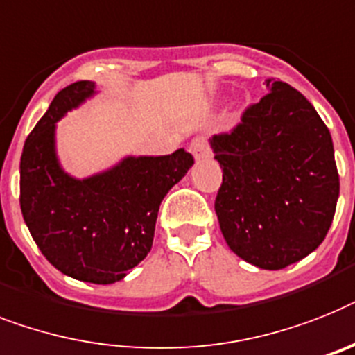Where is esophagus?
Instances as JSON below:
<instances>
[{
  "mask_svg": "<svg viewBox=\"0 0 355 355\" xmlns=\"http://www.w3.org/2000/svg\"><path fill=\"white\" fill-rule=\"evenodd\" d=\"M190 152H192V156L196 157V159H203V157H209L210 156V146H209V141H207V137L205 136H198L192 141V145H190Z\"/></svg>",
  "mask_w": 355,
  "mask_h": 355,
  "instance_id": "esophagus-1",
  "label": "esophagus"
}]
</instances>
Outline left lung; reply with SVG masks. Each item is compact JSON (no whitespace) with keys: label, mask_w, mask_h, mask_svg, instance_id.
I'll return each instance as SVG.
<instances>
[{"label":"left lung","mask_w":355,"mask_h":355,"mask_svg":"<svg viewBox=\"0 0 355 355\" xmlns=\"http://www.w3.org/2000/svg\"><path fill=\"white\" fill-rule=\"evenodd\" d=\"M248 105L230 132L210 139L223 168L216 214L225 241L247 263L279 270L323 243L339 198L332 136L294 87Z\"/></svg>","instance_id":"obj_1"}]
</instances>
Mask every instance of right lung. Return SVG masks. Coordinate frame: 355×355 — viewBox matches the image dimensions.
<instances>
[{
	"label": "right lung",
	"mask_w": 355,
	"mask_h": 355,
	"mask_svg": "<svg viewBox=\"0 0 355 355\" xmlns=\"http://www.w3.org/2000/svg\"><path fill=\"white\" fill-rule=\"evenodd\" d=\"M92 94V81L65 87L28 134L19 163V205L49 263L74 279L110 285L150 252L161 201L194 157L180 148L168 156L125 157L87 180L63 172L55 157V121Z\"/></svg>",
	"instance_id": "obj_1"
}]
</instances>
